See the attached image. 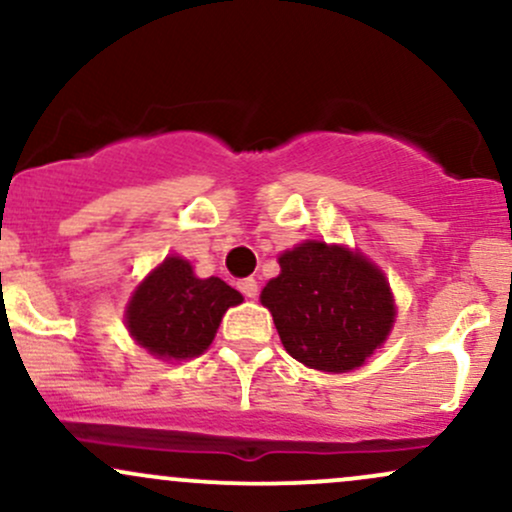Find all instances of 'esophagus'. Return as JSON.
I'll use <instances>...</instances> for the list:
<instances>
[{
    "label": "esophagus",
    "mask_w": 512,
    "mask_h": 512,
    "mask_svg": "<svg viewBox=\"0 0 512 512\" xmlns=\"http://www.w3.org/2000/svg\"><path fill=\"white\" fill-rule=\"evenodd\" d=\"M238 286H240V291H243V296H245V298H255V296H257V291H260V289H257V281L252 279V276H248V279L240 281Z\"/></svg>",
    "instance_id": "34e87169"
}]
</instances>
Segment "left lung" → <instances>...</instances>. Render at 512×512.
<instances>
[{"label":"left lung","mask_w":512,"mask_h":512,"mask_svg":"<svg viewBox=\"0 0 512 512\" xmlns=\"http://www.w3.org/2000/svg\"><path fill=\"white\" fill-rule=\"evenodd\" d=\"M262 289L281 344L296 361L346 373L385 342L395 303L383 272L363 255L317 240L286 250Z\"/></svg>","instance_id":"1"}]
</instances>
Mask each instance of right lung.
I'll use <instances>...</instances> for the list:
<instances>
[{"instance_id":"1","label":"right lung","mask_w":512,"mask_h":512,"mask_svg":"<svg viewBox=\"0 0 512 512\" xmlns=\"http://www.w3.org/2000/svg\"><path fill=\"white\" fill-rule=\"evenodd\" d=\"M243 303L219 276L197 279L190 262L166 257L134 291L127 308L129 334L158 358H192L211 344L223 313Z\"/></svg>"}]
</instances>
